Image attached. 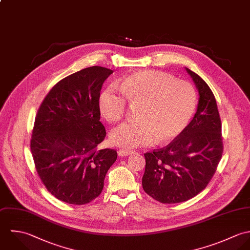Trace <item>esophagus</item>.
I'll return each mask as SVG.
<instances>
[{
  "label": "esophagus",
  "instance_id": "1",
  "mask_svg": "<svg viewBox=\"0 0 250 250\" xmlns=\"http://www.w3.org/2000/svg\"><path fill=\"white\" fill-rule=\"evenodd\" d=\"M135 151H133V150H124V149L118 150V154L120 156H128V155H130V154H132Z\"/></svg>",
  "mask_w": 250,
  "mask_h": 250
}]
</instances>
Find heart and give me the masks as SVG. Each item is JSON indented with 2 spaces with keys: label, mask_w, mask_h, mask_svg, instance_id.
Instances as JSON below:
<instances>
[{
  "label": "heart",
  "mask_w": 250,
  "mask_h": 250,
  "mask_svg": "<svg viewBox=\"0 0 250 250\" xmlns=\"http://www.w3.org/2000/svg\"><path fill=\"white\" fill-rule=\"evenodd\" d=\"M122 93L114 86L104 89L100 96V113L110 123L122 120L127 101L139 105V121L125 123L110 133V141L125 149L149 146L156 140L168 143L177 138L191 120L197 95L188 81L176 80L172 75L143 70L126 76L120 85Z\"/></svg>",
  "instance_id": "b5f03b06"
}]
</instances>
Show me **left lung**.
I'll use <instances>...</instances> for the list:
<instances>
[{"label":"left lung","mask_w":250,"mask_h":250,"mask_svg":"<svg viewBox=\"0 0 250 250\" xmlns=\"http://www.w3.org/2000/svg\"><path fill=\"white\" fill-rule=\"evenodd\" d=\"M199 94L196 113L185 130L166 147L145 153L142 186L163 204L193 198L209 183L221 159V121L215 98L198 74L186 67Z\"/></svg>","instance_id":"8db88e82"}]
</instances>
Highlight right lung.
Listing matches in <instances>:
<instances>
[{"mask_svg":"<svg viewBox=\"0 0 250 250\" xmlns=\"http://www.w3.org/2000/svg\"><path fill=\"white\" fill-rule=\"evenodd\" d=\"M112 69L90 66L58 82L42 101L35 121L31 150L36 169L57 199L84 205L103 189L117 159L99 149L106 135L100 123V91Z\"/></svg>","mask_w":250,"mask_h":250,"instance_id":"add662e5","label":"right lung"}]
</instances>
